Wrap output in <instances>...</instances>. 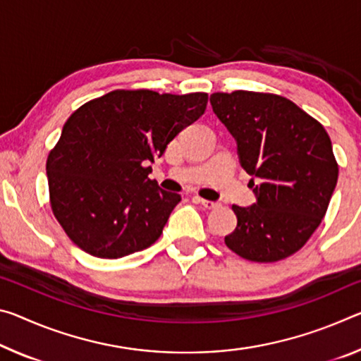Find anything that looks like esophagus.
<instances>
[{
    "instance_id": "obj_1",
    "label": "esophagus",
    "mask_w": 361,
    "mask_h": 361,
    "mask_svg": "<svg viewBox=\"0 0 361 361\" xmlns=\"http://www.w3.org/2000/svg\"><path fill=\"white\" fill-rule=\"evenodd\" d=\"M194 201H196L197 204H201L204 209L207 210H212V209H216L219 207V202H214V201H207V199H202V197H194Z\"/></svg>"
}]
</instances>
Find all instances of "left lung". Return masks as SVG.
<instances>
[{"instance_id":"obj_1","label":"left lung","mask_w":361,"mask_h":361,"mask_svg":"<svg viewBox=\"0 0 361 361\" xmlns=\"http://www.w3.org/2000/svg\"><path fill=\"white\" fill-rule=\"evenodd\" d=\"M210 104L252 175L257 202L233 205L238 226L225 236L234 254L278 262L295 254L326 215L339 167L318 120L283 96L255 91L210 94ZM257 180L253 183V178Z\"/></svg>"}]
</instances>
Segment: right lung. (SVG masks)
I'll return each mask as SVG.
<instances>
[{"mask_svg": "<svg viewBox=\"0 0 361 361\" xmlns=\"http://www.w3.org/2000/svg\"><path fill=\"white\" fill-rule=\"evenodd\" d=\"M207 99V93L116 90L67 118L47 175L51 209L73 244L120 259L157 241L181 196L147 178V164L202 116Z\"/></svg>", "mask_w": 361, "mask_h": 361, "instance_id": "obj_1", "label": "right lung"}]
</instances>
